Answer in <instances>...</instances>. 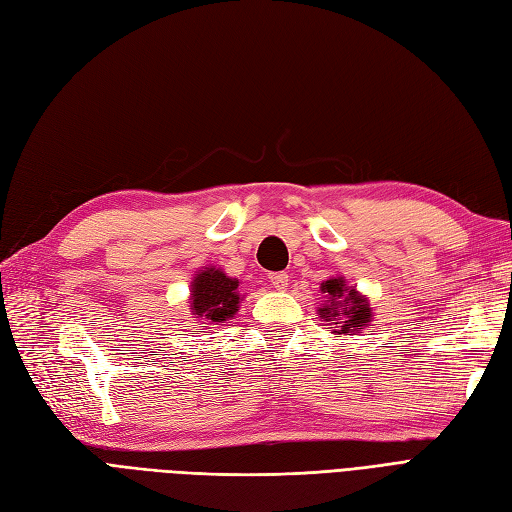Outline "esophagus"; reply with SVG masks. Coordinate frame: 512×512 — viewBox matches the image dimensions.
<instances>
[{"instance_id":"1","label":"esophagus","mask_w":512,"mask_h":512,"mask_svg":"<svg viewBox=\"0 0 512 512\" xmlns=\"http://www.w3.org/2000/svg\"><path fill=\"white\" fill-rule=\"evenodd\" d=\"M269 282L273 284V288L284 290L288 286V273L286 271H278V273H271L269 275Z\"/></svg>"}]
</instances>
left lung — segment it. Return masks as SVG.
<instances>
[{
    "label": "left lung",
    "mask_w": 512,
    "mask_h": 512,
    "mask_svg": "<svg viewBox=\"0 0 512 512\" xmlns=\"http://www.w3.org/2000/svg\"><path fill=\"white\" fill-rule=\"evenodd\" d=\"M323 293L329 297V306H323L319 312L325 321L334 319L338 325L336 334H359L364 325L370 323L372 310L368 301L355 293V288H347L342 278H331L323 282Z\"/></svg>",
    "instance_id": "obj_1"
}]
</instances>
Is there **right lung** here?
<instances>
[{
    "label": "right lung",
    "mask_w": 512,
    "mask_h": 512,
    "mask_svg": "<svg viewBox=\"0 0 512 512\" xmlns=\"http://www.w3.org/2000/svg\"><path fill=\"white\" fill-rule=\"evenodd\" d=\"M191 312L193 319L206 321V325H219L228 321L239 306V280H232L224 271L206 269L196 275L191 284Z\"/></svg>",
    "instance_id": "add662e5"
}]
</instances>
